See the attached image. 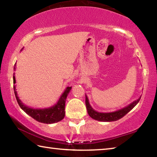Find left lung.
<instances>
[{
    "label": "left lung",
    "instance_id": "1",
    "mask_svg": "<svg viewBox=\"0 0 157 157\" xmlns=\"http://www.w3.org/2000/svg\"><path fill=\"white\" fill-rule=\"evenodd\" d=\"M141 97V96H140ZM140 97L137 99L136 100H134V102L130 103L126 107L121 109L115 111H112V112H98V111H95V109L92 108L91 105L89 104L88 97L86 95V100H85V102H86V109L87 112H88L89 116L92 118L94 120H96L98 121H102V122H111V121H118L119 119L123 118L126 114L129 112L135 106H136L138 102H139L140 99Z\"/></svg>",
    "mask_w": 157,
    "mask_h": 157
}]
</instances>
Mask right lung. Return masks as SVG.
<instances>
[{
  "label": "right lung",
  "mask_w": 157,
  "mask_h": 157,
  "mask_svg": "<svg viewBox=\"0 0 157 157\" xmlns=\"http://www.w3.org/2000/svg\"><path fill=\"white\" fill-rule=\"evenodd\" d=\"M16 63L14 64V70H16ZM15 73H13V81L14 84L16 83L15 79ZM72 89V87H66L65 91L61 95L59 100L55 105L52 107L44 109H34L29 107L23 103L19 98L18 97V94L16 90V86L14 85V91L16 98H17V102L20 107L25 111V112L33 118L36 121L40 122L42 123L52 124L57 122L61 121L65 116V102L67 95L69 92Z\"/></svg>",
  "instance_id": "add662e5"
}]
</instances>
